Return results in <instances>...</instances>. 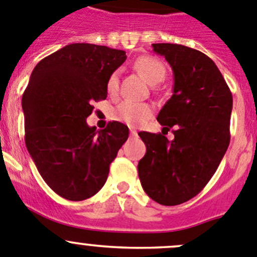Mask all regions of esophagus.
Returning a JSON list of instances; mask_svg holds the SVG:
<instances>
[{
    "label": "esophagus",
    "mask_w": 257,
    "mask_h": 257,
    "mask_svg": "<svg viewBox=\"0 0 257 257\" xmlns=\"http://www.w3.org/2000/svg\"><path fill=\"white\" fill-rule=\"evenodd\" d=\"M129 131H131L132 136H134V134H137V129L134 128V126H131V129H129Z\"/></svg>",
    "instance_id": "34e87169"
}]
</instances>
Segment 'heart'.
Returning <instances> with one entry per match:
<instances>
[{
	"instance_id": "obj_1",
	"label": "heart",
	"mask_w": 257,
	"mask_h": 257,
	"mask_svg": "<svg viewBox=\"0 0 257 257\" xmlns=\"http://www.w3.org/2000/svg\"><path fill=\"white\" fill-rule=\"evenodd\" d=\"M134 67L151 85L162 82L166 77V67L160 59L155 58V57H141L136 61ZM119 78H120L119 71H114L107 78L106 90L110 96H116L119 92ZM152 112L153 109L151 105L125 100L115 107L114 117L116 120L128 124V125L138 126L147 121L152 116Z\"/></svg>"
}]
</instances>
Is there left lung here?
Here are the masks:
<instances>
[{"label": "left lung", "instance_id": "obj_1", "mask_svg": "<svg viewBox=\"0 0 257 257\" xmlns=\"http://www.w3.org/2000/svg\"><path fill=\"white\" fill-rule=\"evenodd\" d=\"M174 72L171 99L158 112L164 133L141 132L146 155L138 164L143 190L162 205H177L198 195L217 171L229 146L232 93L214 62L193 48L152 44Z\"/></svg>", "mask_w": 257, "mask_h": 257}]
</instances>
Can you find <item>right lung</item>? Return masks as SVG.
Returning a JSON list of instances; mask_svg holds the SVG:
<instances>
[{"instance_id":"1","label":"right lung","mask_w":257,"mask_h":257,"mask_svg":"<svg viewBox=\"0 0 257 257\" xmlns=\"http://www.w3.org/2000/svg\"><path fill=\"white\" fill-rule=\"evenodd\" d=\"M124 50L74 43L45 57L24 91L25 145L50 189L85 200L106 183L110 164L129 136L110 121L96 131L86 123L93 101L105 100L110 74L125 62Z\"/></svg>"}]
</instances>
